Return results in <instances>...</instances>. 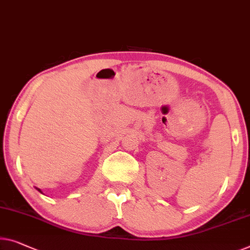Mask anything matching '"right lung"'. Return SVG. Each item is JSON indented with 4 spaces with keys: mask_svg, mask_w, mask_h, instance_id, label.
<instances>
[{
    "mask_svg": "<svg viewBox=\"0 0 250 250\" xmlns=\"http://www.w3.org/2000/svg\"><path fill=\"white\" fill-rule=\"evenodd\" d=\"M38 191H39V192H42V191H40V189H39V188H38Z\"/></svg>",
    "mask_w": 250,
    "mask_h": 250,
    "instance_id": "add662e5",
    "label": "right lung"
}]
</instances>
